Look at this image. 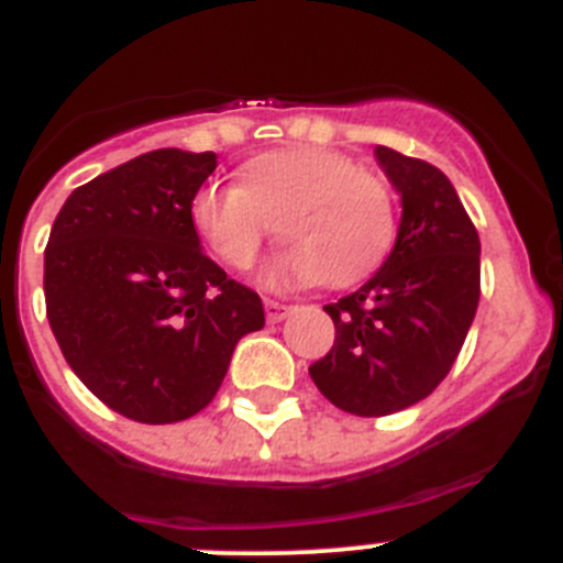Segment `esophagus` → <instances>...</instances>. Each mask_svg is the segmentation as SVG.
<instances>
[{
  "instance_id": "obj_1",
  "label": "esophagus",
  "mask_w": 563,
  "mask_h": 563,
  "mask_svg": "<svg viewBox=\"0 0 563 563\" xmlns=\"http://www.w3.org/2000/svg\"><path fill=\"white\" fill-rule=\"evenodd\" d=\"M265 316H267V321H271V324H278V321H285V318L290 316V307L282 305V301H273V298H267Z\"/></svg>"
}]
</instances>
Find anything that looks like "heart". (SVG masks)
I'll use <instances>...</instances> for the list:
<instances>
[{"label": "heart", "mask_w": 563, "mask_h": 563, "mask_svg": "<svg viewBox=\"0 0 563 563\" xmlns=\"http://www.w3.org/2000/svg\"><path fill=\"white\" fill-rule=\"evenodd\" d=\"M191 225L231 271L256 262L273 228L285 247L265 267L267 285L346 290L386 262L397 208L386 180L346 154L276 148L239 168L236 186L194 194Z\"/></svg>", "instance_id": "b5f03b06"}]
</instances>
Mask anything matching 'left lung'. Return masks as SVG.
I'll return each mask as SVG.
<instances>
[{
    "mask_svg": "<svg viewBox=\"0 0 563 563\" xmlns=\"http://www.w3.org/2000/svg\"><path fill=\"white\" fill-rule=\"evenodd\" d=\"M402 220L391 256L350 296L327 305L335 343L310 366L318 391L357 417L409 409L445 380L479 305V233L449 177L377 146Z\"/></svg>",
    "mask_w": 563,
    "mask_h": 563,
    "instance_id": "8db88e82",
    "label": "left lung"
}]
</instances>
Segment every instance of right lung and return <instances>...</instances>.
<instances>
[{"label":"right lung","mask_w":563,"mask_h":563,"mask_svg":"<svg viewBox=\"0 0 563 563\" xmlns=\"http://www.w3.org/2000/svg\"><path fill=\"white\" fill-rule=\"evenodd\" d=\"M213 168V152L141 154L78 186L49 231V330L84 386L134 422L206 409L239 338L265 327L258 292L228 278L191 225Z\"/></svg>","instance_id":"obj_1"}]
</instances>
